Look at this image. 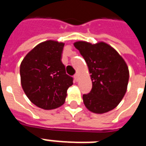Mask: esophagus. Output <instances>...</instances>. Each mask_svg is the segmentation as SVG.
Returning a JSON list of instances; mask_svg holds the SVG:
<instances>
[{
  "label": "esophagus",
  "mask_w": 146,
  "mask_h": 146,
  "mask_svg": "<svg viewBox=\"0 0 146 146\" xmlns=\"http://www.w3.org/2000/svg\"><path fill=\"white\" fill-rule=\"evenodd\" d=\"M74 79H75L76 81H78V80H79V73H76L75 75H74Z\"/></svg>",
  "instance_id": "obj_1"
}]
</instances>
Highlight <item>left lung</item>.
<instances>
[{"label":"left lung","mask_w":146,"mask_h":146,"mask_svg":"<svg viewBox=\"0 0 146 146\" xmlns=\"http://www.w3.org/2000/svg\"><path fill=\"white\" fill-rule=\"evenodd\" d=\"M74 46L80 50L91 73L92 88L89 93L82 96L85 106L96 113L115 108L124 96L129 81L124 60L104 42L92 44L77 42Z\"/></svg>","instance_id":"1"}]
</instances>
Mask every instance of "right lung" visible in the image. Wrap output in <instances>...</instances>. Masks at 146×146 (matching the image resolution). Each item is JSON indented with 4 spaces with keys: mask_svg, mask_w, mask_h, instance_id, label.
Instances as JSON below:
<instances>
[{
    "mask_svg": "<svg viewBox=\"0 0 146 146\" xmlns=\"http://www.w3.org/2000/svg\"><path fill=\"white\" fill-rule=\"evenodd\" d=\"M64 44L49 40L35 46L20 65L21 85L28 98L40 108H57L65 102L73 78L62 63Z\"/></svg>",
    "mask_w": 146,
    "mask_h": 146,
    "instance_id": "1",
    "label": "right lung"
}]
</instances>
